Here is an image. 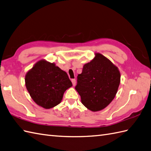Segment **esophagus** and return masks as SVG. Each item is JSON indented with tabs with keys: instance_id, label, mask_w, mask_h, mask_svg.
<instances>
[{
	"instance_id": "34e87169",
	"label": "esophagus",
	"mask_w": 151,
	"mask_h": 151,
	"mask_svg": "<svg viewBox=\"0 0 151 151\" xmlns=\"http://www.w3.org/2000/svg\"><path fill=\"white\" fill-rule=\"evenodd\" d=\"M72 83L73 86H75L76 84V80L75 79H72Z\"/></svg>"
}]
</instances>
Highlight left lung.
<instances>
[{"mask_svg":"<svg viewBox=\"0 0 151 151\" xmlns=\"http://www.w3.org/2000/svg\"><path fill=\"white\" fill-rule=\"evenodd\" d=\"M120 78L118 67L97 53L91 61L83 66L82 73L78 76L75 88L83 105L93 112L99 111L115 98Z\"/></svg>","mask_w":151,"mask_h":151,"instance_id":"left-lung-1","label":"left lung"}]
</instances>
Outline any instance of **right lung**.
I'll use <instances>...</instances> for the list:
<instances>
[{"label": "right lung", "instance_id": "add662e5", "mask_svg": "<svg viewBox=\"0 0 151 151\" xmlns=\"http://www.w3.org/2000/svg\"><path fill=\"white\" fill-rule=\"evenodd\" d=\"M25 83L33 101L46 109L61 103L65 92L72 86L66 72L45 60L38 61L29 70Z\"/></svg>", "mask_w": 151, "mask_h": 151}]
</instances>
